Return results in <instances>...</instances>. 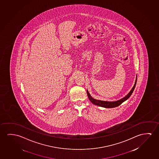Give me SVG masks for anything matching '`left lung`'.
I'll use <instances>...</instances> for the list:
<instances>
[{"label": "left lung", "mask_w": 159, "mask_h": 159, "mask_svg": "<svg viewBox=\"0 0 159 159\" xmlns=\"http://www.w3.org/2000/svg\"><path fill=\"white\" fill-rule=\"evenodd\" d=\"M137 75H136V81L134 84L133 88H132L131 91L129 92V93L127 94L126 96H125L124 98H122L121 99H119L118 101H101V100H98L93 98V97L90 95V93L87 90V94H88V97L90 99V101L92 102V103L94 104L96 106L106 108H115L117 106H120V104L126 101L127 99H129V97L131 96L132 93L134 92V88L136 87V83H137Z\"/></svg>", "instance_id": "8db88e82"}]
</instances>
